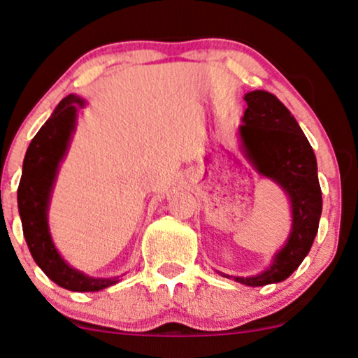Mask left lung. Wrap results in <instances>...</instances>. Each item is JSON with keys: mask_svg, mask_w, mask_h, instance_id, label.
<instances>
[{"mask_svg": "<svg viewBox=\"0 0 358 358\" xmlns=\"http://www.w3.org/2000/svg\"><path fill=\"white\" fill-rule=\"evenodd\" d=\"M243 100L247 110L238 128L242 152L258 175L270 178L285 192L292 228L285 245L264 272L253 277L217 272L247 287H264L287 280L308 255L320 222L322 190L315 153L287 106L264 90L247 93Z\"/></svg>", "mask_w": 358, "mask_h": 358, "instance_id": "left-lung-1", "label": "left lung"}]
</instances>
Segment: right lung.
Wrapping results in <instances>:
<instances>
[{"label": "right lung", "instance_id": "add662e5", "mask_svg": "<svg viewBox=\"0 0 358 358\" xmlns=\"http://www.w3.org/2000/svg\"><path fill=\"white\" fill-rule=\"evenodd\" d=\"M85 106L83 98L73 93L58 103L28 146L18 187L21 225L33 260L56 285L71 292H98L120 282V277L94 278L73 268L59 255L50 234L48 208L56 175L70 148L78 110Z\"/></svg>", "mask_w": 358, "mask_h": 358}]
</instances>
